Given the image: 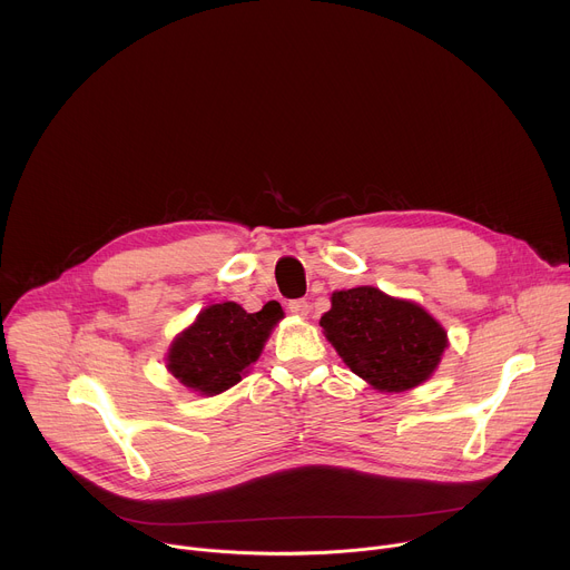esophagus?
I'll use <instances>...</instances> for the list:
<instances>
[{
	"instance_id": "34e87169",
	"label": "esophagus",
	"mask_w": 570,
	"mask_h": 570,
	"mask_svg": "<svg viewBox=\"0 0 570 570\" xmlns=\"http://www.w3.org/2000/svg\"><path fill=\"white\" fill-rule=\"evenodd\" d=\"M288 311L295 315H306L308 313V302L306 299H291Z\"/></svg>"
}]
</instances>
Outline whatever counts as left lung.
<instances>
[{
	"label": "left lung",
	"mask_w": 570,
	"mask_h": 570,
	"mask_svg": "<svg viewBox=\"0 0 570 570\" xmlns=\"http://www.w3.org/2000/svg\"><path fill=\"white\" fill-rule=\"evenodd\" d=\"M320 327L350 370L383 392L424 383L446 347L442 324L422 306L372 286L336 291Z\"/></svg>",
	"instance_id": "8db88e82"
}]
</instances>
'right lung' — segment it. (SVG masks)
Returning <instances> with one entry per match:
<instances>
[{
	"label": "right lung",
	"mask_w": 570,
	"mask_h": 570,
	"mask_svg": "<svg viewBox=\"0 0 570 570\" xmlns=\"http://www.w3.org/2000/svg\"><path fill=\"white\" fill-rule=\"evenodd\" d=\"M282 315L277 302L257 313H246L236 302L212 304L174 341L167 367L187 387L220 394L236 385L246 367L259 358Z\"/></svg>",
	"instance_id": "obj_1"
}]
</instances>
